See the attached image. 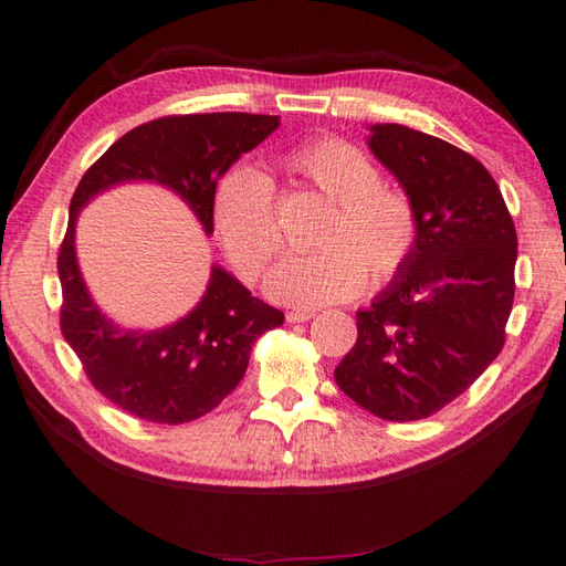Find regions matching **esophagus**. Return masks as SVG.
Returning a JSON list of instances; mask_svg holds the SVG:
<instances>
[{
    "instance_id": "obj_1",
    "label": "esophagus",
    "mask_w": 566,
    "mask_h": 566,
    "mask_svg": "<svg viewBox=\"0 0 566 566\" xmlns=\"http://www.w3.org/2000/svg\"><path fill=\"white\" fill-rule=\"evenodd\" d=\"M313 311H289L286 313V323H306L313 318Z\"/></svg>"
}]
</instances>
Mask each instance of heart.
Instances as JSON below:
<instances>
[{"mask_svg":"<svg viewBox=\"0 0 566 566\" xmlns=\"http://www.w3.org/2000/svg\"><path fill=\"white\" fill-rule=\"evenodd\" d=\"M284 164L335 202L321 251L284 258L270 272L268 294L296 308L354 298L366 282L384 284L410 258L417 217L405 195L380 188L378 168L352 144L318 137L296 144ZM214 227L233 265L258 277L277 255L282 233L272 180L253 166H231L214 188Z\"/></svg>","mask_w":566,"mask_h":566,"instance_id":"b5f03b06","label":"heart"}]
</instances>
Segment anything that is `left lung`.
Listing matches in <instances>:
<instances>
[{
	"label": "left lung",
	"instance_id": "obj_1",
	"mask_svg": "<svg viewBox=\"0 0 566 566\" xmlns=\"http://www.w3.org/2000/svg\"><path fill=\"white\" fill-rule=\"evenodd\" d=\"M369 149L417 217L410 258L357 311V345L335 380L388 422H415L468 390L504 347L514 304L516 227L494 178L463 149L378 123Z\"/></svg>",
	"mask_w": 566,
	"mask_h": 566
}]
</instances>
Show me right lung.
Returning <instances> with one entry per match:
<instances>
[{"label":"right lung","instance_id":"obj_1","mask_svg":"<svg viewBox=\"0 0 566 566\" xmlns=\"http://www.w3.org/2000/svg\"><path fill=\"white\" fill-rule=\"evenodd\" d=\"M280 127V115L205 113L144 123L117 139L78 180L60 248L62 335L105 398L156 424L207 415L241 384L255 339L284 323L221 265H212L197 306L156 331L123 327L91 296L76 260L78 212L125 182H154L186 202L207 235L214 233L217 180Z\"/></svg>","mask_w":566,"mask_h":566}]
</instances>
